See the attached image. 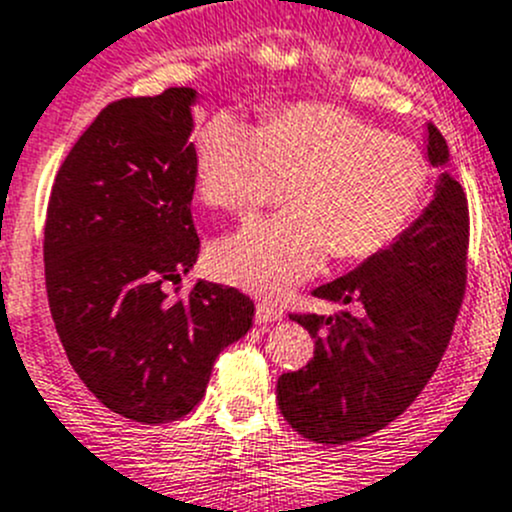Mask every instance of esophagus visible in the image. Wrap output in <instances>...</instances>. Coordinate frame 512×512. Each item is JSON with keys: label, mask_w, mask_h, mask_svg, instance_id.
<instances>
[{"label": "esophagus", "mask_w": 512, "mask_h": 512, "mask_svg": "<svg viewBox=\"0 0 512 512\" xmlns=\"http://www.w3.org/2000/svg\"><path fill=\"white\" fill-rule=\"evenodd\" d=\"M255 317L257 322H275L282 317V307L275 300H270V297H262V300H257Z\"/></svg>", "instance_id": "esophagus-1"}]
</instances>
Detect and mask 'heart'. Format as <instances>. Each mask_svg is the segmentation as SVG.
Listing matches in <instances>:
<instances>
[{"instance_id": "heart-1", "label": "heart", "mask_w": 512, "mask_h": 512, "mask_svg": "<svg viewBox=\"0 0 512 512\" xmlns=\"http://www.w3.org/2000/svg\"><path fill=\"white\" fill-rule=\"evenodd\" d=\"M202 200L245 217L290 180V210L217 242V277L255 292H282L335 255L365 260L410 227L428 190V160L415 142L385 135L332 104L297 102L250 127L215 114L195 137Z\"/></svg>"}]
</instances>
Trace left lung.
Instances as JSON below:
<instances>
[{
    "instance_id": "left-lung-1",
    "label": "left lung",
    "mask_w": 512,
    "mask_h": 512,
    "mask_svg": "<svg viewBox=\"0 0 512 512\" xmlns=\"http://www.w3.org/2000/svg\"><path fill=\"white\" fill-rule=\"evenodd\" d=\"M428 157L435 167L448 162L435 124H428ZM468 242V197L443 172L433 202L388 250L312 290L320 300L357 305V312L290 315L315 337L312 360L277 380V405L292 430L342 445L377 433L410 408L453 335Z\"/></svg>"
}]
</instances>
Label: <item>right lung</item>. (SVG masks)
Instances as JSON below:
<instances>
[{
  "label": "right lung",
  "instance_id": "right-lung-1",
  "mask_svg": "<svg viewBox=\"0 0 512 512\" xmlns=\"http://www.w3.org/2000/svg\"><path fill=\"white\" fill-rule=\"evenodd\" d=\"M192 87L109 102L54 177L44 277L54 327L89 393L145 425L202 400L217 355L252 325L237 287L180 285L200 255L192 222Z\"/></svg>",
  "mask_w": 512,
  "mask_h": 512
}]
</instances>
